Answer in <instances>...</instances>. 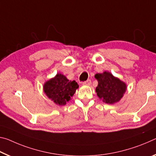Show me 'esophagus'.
<instances>
[{
    "instance_id": "obj_1",
    "label": "esophagus",
    "mask_w": 156,
    "mask_h": 156,
    "mask_svg": "<svg viewBox=\"0 0 156 156\" xmlns=\"http://www.w3.org/2000/svg\"><path fill=\"white\" fill-rule=\"evenodd\" d=\"M83 85H86V86H90L91 84V80H88L87 81H84V82H83Z\"/></svg>"
}]
</instances>
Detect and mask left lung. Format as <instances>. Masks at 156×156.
<instances>
[{"instance_id":"left-lung-1","label":"left lung","mask_w":156,"mask_h":156,"mask_svg":"<svg viewBox=\"0 0 156 156\" xmlns=\"http://www.w3.org/2000/svg\"><path fill=\"white\" fill-rule=\"evenodd\" d=\"M95 77L98 81L95 89L97 95L102 101L114 104L121 100L127 89L125 82L107 71L97 73Z\"/></svg>"}]
</instances>
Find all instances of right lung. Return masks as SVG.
Instances as JSON below:
<instances>
[{"mask_svg":"<svg viewBox=\"0 0 156 156\" xmlns=\"http://www.w3.org/2000/svg\"><path fill=\"white\" fill-rule=\"evenodd\" d=\"M78 88L79 85L75 81H70L62 74L57 73L43 84V92L55 104L64 106Z\"/></svg>","mask_w":156,"mask_h":156,"instance_id":"1","label":"right lung"}]
</instances>
